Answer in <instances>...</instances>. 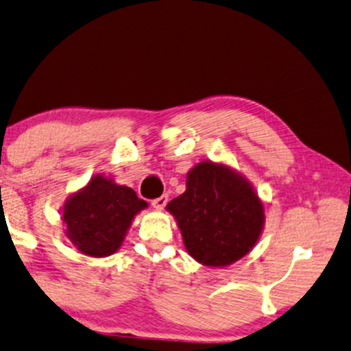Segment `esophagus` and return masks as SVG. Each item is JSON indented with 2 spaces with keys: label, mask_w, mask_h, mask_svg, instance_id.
<instances>
[{
  "label": "esophagus",
  "mask_w": 351,
  "mask_h": 351,
  "mask_svg": "<svg viewBox=\"0 0 351 351\" xmlns=\"http://www.w3.org/2000/svg\"><path fill=\"white\" fill-rule=\"evenodd\" d=\"M167 202H168V195L163 194V195H160V197L152 200V207L156 210H162L167 205Z\"/></svg>",
  "instance_id": "obj_1"
}]
</instances>
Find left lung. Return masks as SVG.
Listing matches in <instances>:
<instances>
[{"label":"left lung","mask_w":351,"mask_h":351,"mask_svg":"<svg viewBox=\"0 0 351 351\" xmlns=\"http://www.w3.org/2000/svg\"><path fill=\"white\" fill-rule=\"evenodd\" d=\"M189 255L205 266H226L249 254L265 224L263 204L230 167L200 162L186 191L167 205Z\"/></svg>","instance_id":"left-lung-1"}]
</instances>
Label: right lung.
Segmentation results:
<instances>
[{"instance_id":"1","label":"right lung","mask_w":351,"mask_h":351,"mask_svg":"<svg viewBox=\"0 0 351 351\" xmlns=\"http://www.w3.org/2000/svg\"><path fill=\"white\" fill-rule=\"evenodd\" d=\"M146 207L132 188L96 175L64 205L67 237L82 254L109 256L120 249L134 215Z\"/></svg>"}]
</instances>
